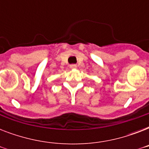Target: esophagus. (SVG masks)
<instances>
[{"label":"esophagus","instance_id":"esophagus-1","mask_svg":"<svg viewBox=\"0 0 149 149\" xmlns=\"http://www.w3.org/2000/svg\"><path fill=\"white\" fill-rule=\"evenodd\" d=\"M70 69H72V70H73V69H77V65H70Z\"/></svg>","mask_w":149,"mask_h":149}]
</instances>
